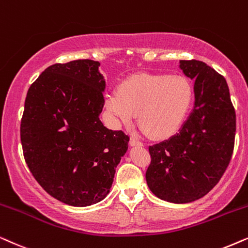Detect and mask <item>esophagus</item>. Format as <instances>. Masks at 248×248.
Returning <instances> with one entry per match:
<instances>
[{
  "mask_svg": "<svg viewBox=\"0 0 248 248\" xmlns=\"http://www.w3.org/2000/svg\"><path fill=\"white\" fill-rule=\"evenodd\" d=\"M130 145H131V146H143L141 141H140L137 140V138H135V137L130 138Z\"/></svg>",
  "mask_w": 248,
  "mask_h": 248,
  "instance_id": "34e87169",
  "label": "esophagus"
}]
</instances>
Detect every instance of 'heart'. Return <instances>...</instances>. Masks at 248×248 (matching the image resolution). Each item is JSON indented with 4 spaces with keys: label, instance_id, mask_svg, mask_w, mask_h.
I'll use <instances>...</instances> for the list:
<instances>
[{
    "label": "heart",
    "instance_id": "obj_1",
    "mask_svg": "<svg viewBox=\"0 0 248 248\" xmlns=\"http://www.w3.org/2000/svg\"><path fill=\"white\" fill-rule=\"evenodd\" d=\"M193 101V88L183 76L136 75L108 94L105 105L122 124L133 122L151 137L162 140L179 129Z\"/></svg>",
    "mask_w": 248,
    "mask_h": 248
}]
</instances>
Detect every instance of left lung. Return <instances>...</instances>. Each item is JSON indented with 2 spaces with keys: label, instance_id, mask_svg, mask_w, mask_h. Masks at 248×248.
Wrapping results in <instances>:
<instances>
[{
  "label": "left lung",
  "instance_id": "8db88e82",
  "mask_svg": "<svg viewBox=\"0 0 248 248\" xmlns=\"http://www.w3.org/2000/svg\"><path fill=\"white\" fill-rule=\"evenodd\" d=\"M180 69L195 80V104L179 133L148 147L146 181L158 199L185 204L205 196L229 166L236 112L222 75L199 60H181Z\"/></svg>",
  "mask_w": 248,
  "mask_h": 248
}]
</instances>
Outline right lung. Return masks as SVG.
<instances>
[{
    "label": "right lung",
    "mask_w": 248,
    "mask_h": 248,
    "mask_svg": "<svg viewBox=\"0 0 248 248\" xmlns=\"http://www.w3.org/2000/svg\"><path fill=\"white\" fill-rule=\"evenodd\" d=\"M100 62L49 65L29 87L20 138L26 163L46 193L72 206L108 195L129 136L110 130L98 115L105 81Z\"/></svg>",
    "instance_id": "obj_1"
}]
</instances>
